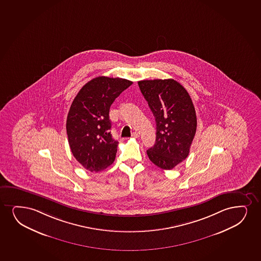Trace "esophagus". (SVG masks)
Wrapping results in <instances>:
<instances>
[{
    "instance_id": "esophagus-1",
    "label": "esophagus",
    "mask_w": 261,
    "mask_h": 261,
    "mask_svg": "<svg viewBox=\"0 0 261 261\" xmlns=\"http://www.w3.org/2000/svg\"><path fill=\"white\" fill-rule=\"evenodd\" d=\"M132 137H133V138H136V139H138V138H139V134L138 132H133V133H132Z\"/></svg>"
}]
</instances>
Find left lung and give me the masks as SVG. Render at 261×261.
<instances>
[{"instance_id": "8db88e82", "label": "left lung", "mask_w": 261, "mask_h": 261, "mask_svg": "<svg viewBox=\"0 0 261 261\" xmlns=\"http://www.w3.org/2000/svg\"><path fill=\"white\" fill-rule=\"evenodd\" d=\"M156 122L154 145L146 152L159 168L170 170L187 158L197 129L194 105L188 92L174 80L139 81Z\"/></svg>"}]
</instances>
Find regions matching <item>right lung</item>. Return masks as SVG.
Here are the masks:
<instances>
[{
    "instance_id": "1",
    "label": "right lung",
    "mask_w": 261,
    "mask_h": 261,
    "mask_svg": "<svg viewBox=\"0 0 261 261\" xmlns=\"http://www.w3.org/2000/svg\"><path fill=\"white\" fill-rule=\"evenodd\" d=\"M129 80L98 76L80 89L67 116L69 147L76 161L91 172L104 170L116 159L118 141L112 138L109 109L132 86Z\"/></svg>"
}]
</instances>
